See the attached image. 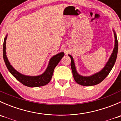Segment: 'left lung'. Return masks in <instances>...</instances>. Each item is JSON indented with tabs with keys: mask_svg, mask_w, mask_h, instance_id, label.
<instances>
[{
	"mask_svg": "<svg viewBox=\"0 0 121 121\" xmlns=\"http://www.w3.org/2000/svg\"><path fill=\"white\" fill-rule=\"evenodd\" d=\"M113 31L115 37V45L113 52L104 67L98 73H95L90 76H82V75H80L76 70L75 63H74L73 57L71 55L68 54L71 60V67L72 72H73V77H74V80L77 83L80 84V85H84V86H92V85H97V84L102 82L110 73L112 68L114 65L116 60H117L118 50V40H117V34L115 32L114 30H113Z\"/></svg>",
	"mask_w": 121,
	"mask_h": 121,
	"instance_id": "1",
	"label": "left lung"
}]
</instances>
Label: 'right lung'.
<instances>
[{"instance_id":"1","label":"right lung","mask_w":121,"mask_h":121,"mask_svg":"<svg viewBox=\"0 0 121 121\" xmlns=\"http://www.w3.org/2000/svg\"><path fill=\"white\" fill-rule=\"evenodd\" d=\"M7 37H8V35L4 37V42H3V56L6 65L12 75L23 85L29 86V87H38V86H43L48 84L50 81L53 76L54 69L58 64L60 61L63 58V56H64V53L63 52H61L52 57L50 60L48 67L46 68V71L41 75H37V76H29V75H23L17 71L9 61L6 56V41Z\"/></svg>"}]
</instances>
